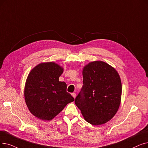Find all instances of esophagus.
Listing matches in <instances>:
<instances>
[{"mask_svg":"<svg viewBox=\"0 0 148 148\" xmlns=\"http://www.w3.org/2000/svg\"><path fill=\"white\" fill-rule=\"evenodd\" d=\"M72 95H73V97L74 99L76 97V94H75V93H72Z\"/></svg>","mask_w":148,"mask_h":148,"instance_id":"esophagus-1","label":"esophagus"}]
</instances>
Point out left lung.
<instances>
[{"instance_id":"1","label":"left lung","mask_w":148,"mask_h":148,"mask_svg":"<svg viewBox=\"0 0 148 148\" xmlns=\"http://www.w3.org/2000/svg\"><path fill=\"white\" fill-rule=\"evenodd\" d=\"M83 85L75 100L85 120L94 126L110 121L121 98V82L117 70L103 61L89 62L82 71Z\"/></svg>"}]
</instances>
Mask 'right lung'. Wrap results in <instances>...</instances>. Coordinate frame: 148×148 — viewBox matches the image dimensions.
I'll use <instances>...</instances> for the list:
<instances>
[{
  "instance_id": "1",
  "label": "right lung",
  "mask_w": 148,
  "mask_h": 148,
  "mask_svg": "<svg viewBox=\"0 0 148 148\" xmlns=\"http://www.w3.org/2000/svg\"><path fill=\"white\" fill-rule=\"evenodd\" d=\"M63 68L55 62L39 63L31 70L25 82V100L30 112L42 120H51L74 100L59 81Z\"/></svg>"
}]
</instances>
